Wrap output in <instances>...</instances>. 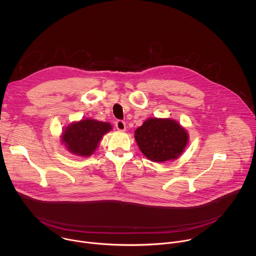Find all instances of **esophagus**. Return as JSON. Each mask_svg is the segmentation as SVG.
<instances>
[{
	"label": "esophagus",
	"mask_w": 256,
	"mask_h": 256,
	"mask_svg": "<svg viewBox=\"0 0 256 256\" xmlns=\"http://www.w3.org/2000/svg\"><path fill=\"white\" fill-rule=\"evenodd\" d=\"M115 127H116V129H117L118 131H121V132H123V131L126 130V124H125V122L122 121V120L116 121V122H115Z\"/></svg>",
	"instance_id": "obj_1"
}]
</instances>
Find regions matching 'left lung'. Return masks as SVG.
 Masks as SVG:
<instances>
[{
	"label": "left lung",
	"instance_id": "8db88e82",
	"mask_svg": "<svg viewBox=\"0 0 256 256\" xmlns=\"http://www.w3.org/2000/svg\"><path fill=\"white\" fill-rule=\"evenodd\" d=\"M140 150L150 160L164 162L182 154L189 141L187 130L170 118H148L135 131Z\"/></svg>",
	"mask_w": 256,
	"mask_h": 256
}]
</instances>
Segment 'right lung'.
Instances as JSON below:
<instances>
[{
  "mask_svg": "<svg viewBox=\"0 0 256 256\" xmlns=\"http://www.w3.org/2000/svg\"><path fill=\"white\" fill-rule=\"evenodd\" d=\"M111 130L108 122L84 118L63 129L61 143L73 154L88 158L96 150L104 135Z\"/></svg>",
  "mask_w": 256,
  "mask_h": 256,
  "instance_id": "obj_1",
  "label": "right lung"
}]
</instances>
